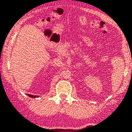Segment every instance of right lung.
<instances>
[{"mask_svg": "<svg viewBox=\"0 0 132 132\" xmlns=\"http://www.w3.org/2000/svg\"><path fill=\"white\" fill-rule=\"evenodd\" d=\"M28 96H29L30 97H38V96H35V95H29V94H27Z\"/></svg>", "mask_w": 132, "mask_h": 132, "instance_id": "add662e5", "label": "right lung"}]
</instances>
